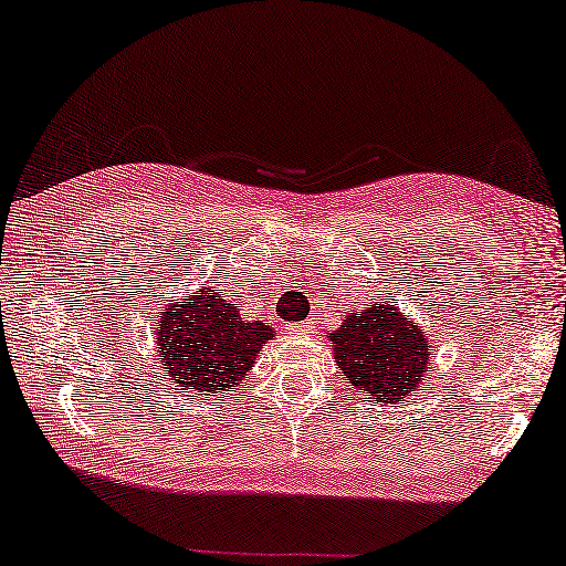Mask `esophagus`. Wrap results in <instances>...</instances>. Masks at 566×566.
I'll use <instances>...</instances> for the list:
<instances>
[{"label": "esophagus", "mask_w": 566, "mask_h": 566, "mask_svg": "<svg viewBox=\"0 0 566 566\" xmlns=\"http://www.w3.org/2000/svg\"><path fill=\"white\" fill-rule=\"evenodd\" d=\"M306 329H308V324H298V327H293V332H298V335H304Z\"/></svg>", "instance_id": "34e87169"}]
</instances>
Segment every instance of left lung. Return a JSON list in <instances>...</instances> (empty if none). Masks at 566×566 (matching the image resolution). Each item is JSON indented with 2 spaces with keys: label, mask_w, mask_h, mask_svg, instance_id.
I'll return each mask as SVG.
<instances>
[{
  "label": "left lung",
  "mask_w": 566,
  "mask_h": 566,
  "mask_svg": "<svg viewBox=\"0 0 566 566\" xmlns=\"http://www.w3.org/2000/svg\"><path fill=\"white\" fill-rule=\"evenodd\" d=\"M335 363L368 399L394 405L417 394L428 370L430 339L399 312L397 298H374L329 332Z\"/></svg>",
  "instance_id": "obj_1"
}]
</instances>
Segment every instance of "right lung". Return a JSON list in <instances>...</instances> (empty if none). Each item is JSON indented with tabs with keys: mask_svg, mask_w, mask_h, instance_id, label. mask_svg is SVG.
Listing matches in <instances>:
<instances>
[{
	"mask_svg": "<svg viewBox=\"0 0 566 566\" xmlns=\"http://www.w3.org/2000/svg\"><path fill=\"white\" fill-rule=\"evenodd\" d=\"M159 363L169 381L192 391L223 394L250 374L260 347L273 339V327L247 319L234 301L203 289L177 298L154 322Z\"/></svg>",
	"mask_w": 566,
	"mask_h": 566,
	"instance_id": "obj_1",
	"label": "right lung"
}]
</instances>
